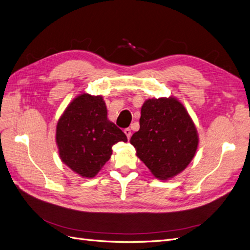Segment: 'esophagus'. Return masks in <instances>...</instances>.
<instances>
[{"instance_id": "1", "label": "esophagus", "mask_w": 250, "mask_h": 250, "mask_svg": "<svg viewBox=\"0 0 250 250\" xmlns=\"http://www.w3.org/2000/svg\"><path fill=\"white\" fill-rule=\"evenodd\" d=\"M124 132H125V134L127 135V139L129 140L130 137H131V129H130V128H126V129L124 130Z\"/></svg>"}]
</instances>
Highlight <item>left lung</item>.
<instances>
[{"label":"left lung","mask_w":250,"mask_h":250,"mask_svg":"<svg viewBox=\"0 0 250 250\" xmlns=\"http://www.w3.org/2000/svg\"><path fill=\"white\" fill-rule=\"evenodd\" d=\"M198 142L190 115L174 97L152 98L144 102L140 130L130 139L138 157L162 180L174 177L188 167Z\"/></svg>","instance_id":"left-lung-1"}]
</instances>
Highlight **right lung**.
Here are the masks:
<instances>
[{
    "label": "right lung",
    "mask_w": 250,
    "mask_h": 250,
    "mask_svg": "<svg viewBox=\"0 0 250 250\" xmlns=\"http://www.w3.org/2000/svg\"><path fill=\"white\" fill-rule=\"evenodd\" d=\"M118 142H127V137L107 119L102 96H77L58 120L56 144L60 160L82 177L96 176Z\"/></svg>",
    "instance_id": "right-lung-1"
}]
</instances>
